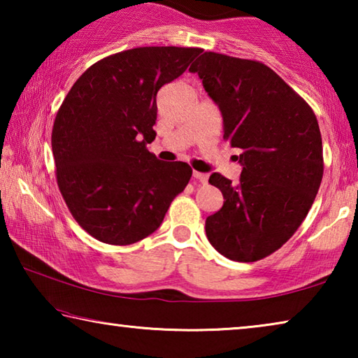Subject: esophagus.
Instances as JSON below:
<instances>
[{
	"instance_id": "34e87169",
	"label": "esophagus",
	"mask_w": 358,
	"mask_h": 358,
	"mask_svg": "<svg viewBox=\"0 0 358 358\" xmlns=\"http://www.w3.org/2000/svg\"><path fill=\"white\" fill-rule=\"evenodd\" d=\"M194 178H196L199 183H202V185H207L208 183V175L207 173H202V172H197V171H194Z\"/></svg>"
}]
</instances>
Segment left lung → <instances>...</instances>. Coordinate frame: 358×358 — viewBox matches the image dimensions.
<instances>
[{
    "instance_id": "8db88e82",
    "label": "left lung",
    "mask_w": 358,
    "mask_h": 358,
    "mask_svg": "<svg viewBox=\"0 0 358 358\" xmlns=\"http://www.w3.org/2000/svg\"><path fill=\"white\" fill-rule=\"evenodd\" d=\"M224 120V138L241 150L240 183L215 172L224 203L205 221L224 257L256 262L286 243L316 199L322 137L310 104L256 59L205 52L191 64Z\"/></svg>"
}]
</instances>
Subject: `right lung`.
I'll return each instance as SVG.
<instances>
[{"instance_id":"obj_1","label":"right lung","mask_w":358,"mask_h":358,"mask_svg":"<svg viewBox=\"0 0 358 358\" xmlns=\"http://www.w3.org/2000/svg\"><path fill=\"white\" fill-rule=\"evenodd\" d=\"M202 48L137 47L99 59L59 106L52 129L57 183L83 230L126 246L161 226L192 169L150 153L156 94L186 71Z\"/></svg>"}]
</instances>
